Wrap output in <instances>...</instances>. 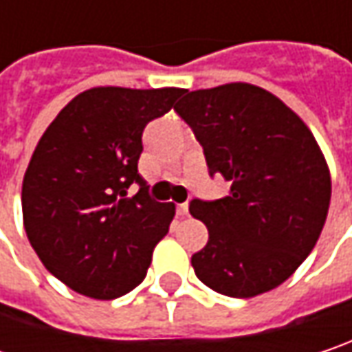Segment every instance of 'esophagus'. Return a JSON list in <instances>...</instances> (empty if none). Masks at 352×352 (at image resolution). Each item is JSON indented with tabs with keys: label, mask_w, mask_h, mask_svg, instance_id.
<instances>
[{
	"label": "esophagus",
	"mask_w": 352,
	"mask_h": 352,
	"mask_svg": "<svg viewBox=\"0 0 352 352\" xmlns=\"http://www.w3.org/2000/svg\"><path fill=\"white\" fill-rule=\"evenodd\" d=\"M176 214H178L180 218L188 216V204H178V208H176Z\"/></svg>",
	"instance_id": "obj_1"
}]
</instances>
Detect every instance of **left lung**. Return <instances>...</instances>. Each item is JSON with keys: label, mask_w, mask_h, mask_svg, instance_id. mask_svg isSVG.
I'll return each instance as SVG.
<instances>
[{"label": "left lung", "mask_w": 352, "mask_h": 352, "mask_svg": "<svg viewBox=\"0 0 352 352\" xmlns=\"http://www.w3.org/2000/svg\"><path fill=\"white\" fill-rule=\"evenodd\" d=\"M204 148L210 174L230 194L192 200L208 228L192 256L216 292L250 298L280 287L311 254L331 204V172L300 116L268 89L232 82L196 89L174 106Z\"/></svg>", "instance_id": "left-lung-1"}]
</instances>
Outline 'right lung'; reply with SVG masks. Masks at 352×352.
<instances>
[{"label":"right lung","instance_id":"right-lung-1","mask_svg":"<svg viewBox=\"0 0 352 352\" xmlns=\"http://www.w3.org/2000/svg\"><path fill=\"white\" fill-rule=\"evenodd\" d=\"M182 88L98 86L47 126L21 186L23 228L43 266L72 290L112 300L146 278L176 214L138 174L142 132ZM140 190L127 196V188Z\"/></svg>","mask_w":352,"mask_h":352}]
</instances>
